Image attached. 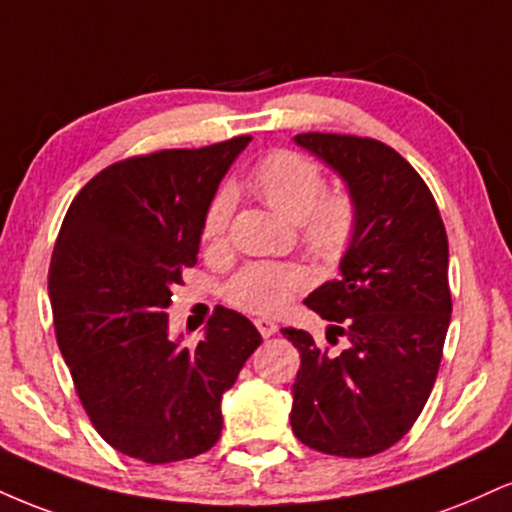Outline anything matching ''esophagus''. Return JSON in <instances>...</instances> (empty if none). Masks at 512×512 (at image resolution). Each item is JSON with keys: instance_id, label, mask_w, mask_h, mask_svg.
<instances>
[{"instance_id": "1", "label": "esophagus", "mask_w": 512, "mask_h": 512, "mask_svg": "<svg viewBox=\"0 0 512 512\" xmlns=\"http://www.w3.org/2000/svg\"><path fill=\"white\" fill-rule=\"evenodd\" d=\"M255 327H257V330H260V334H262L264 339L272 337V334L279 332V325H276L274 320H269V317H257Z\"/></svg>"}]
</instances>
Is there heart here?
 Instances as JSON below:
<instances>
[{
	"mask_svg": "<svg viewBox=\"0 0 512 512\" xmlns=\"http://www.w3.org/2000/svg\"><path fill=\"white\" fill-rule=\"evenodd\" d=\"M252 190L276 214L296 223L303 245L325 262H337L354 245L361 211L356 197L346 190L325 192V173L317 163L293 154L272 151L252 168ZM236 209V190L221 185L211 197L202 219V238L221 243ZM310 286V272L301 264L252 262L228 284V301L248 313H279L296 293Z\"/></svg>",
	"mask_w": 512,
	"mask_h": 512,
	"instance_id": "heart-1",
	"label": "heart"
}]
</instances>
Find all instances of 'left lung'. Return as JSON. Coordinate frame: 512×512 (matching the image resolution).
I'll return each mask as SVG.
<instances>
[{
  "instance_id": "obj_1",
  "label": "left lung",
  "mask_w": 512,
  "mask_h": 512,
  "mask_svg": "<svg viewBox=\"0 0 512 512\" xmlns=\"http://www.w3.org/2000/svg\"><path fill=\"white\" fill-rule=\"evenodd\" d=\"M293 142L346 182L361 223L342 276L305 298L330 320L327 342L349 339L342 354L281 330L301 351L291 428L325 455H378L407 436L436 383L452 313L448 236L426 182L387 144L322 132Z\"/></svg>"
}]
</instances>
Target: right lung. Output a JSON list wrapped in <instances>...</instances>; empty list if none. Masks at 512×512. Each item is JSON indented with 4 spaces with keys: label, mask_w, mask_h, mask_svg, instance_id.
<instances>
[{
    "label": "right lung",
    "mask_w": 512,
    "mask_h": 512,
    "mask_svg": "<svg viewBox=\"0 0 512 512\" xmlns=\"http://www.w3.org/2000/svg\"><path fill=\"white\" fill-rule=\"evenodd\" d=\"M250 137L113 163L74 197L52 252L48 291L76 395L105 443L166 464L221 438V397L262 342L221 308L195 349L168 337L166 308L195 267L202 219Z\"/></svg>",
    "instance_id": "add662e5"
}]
</instances>
